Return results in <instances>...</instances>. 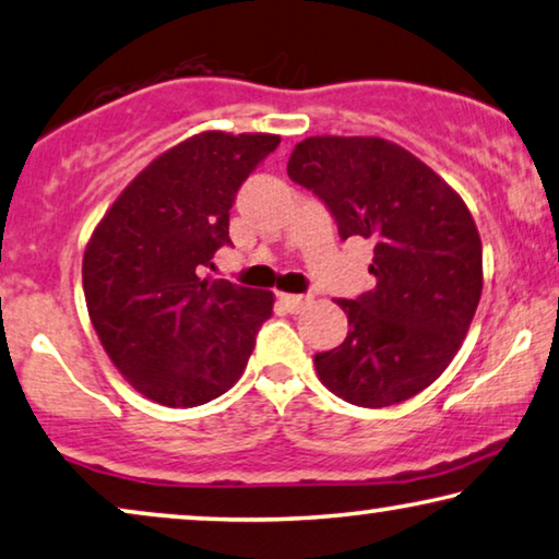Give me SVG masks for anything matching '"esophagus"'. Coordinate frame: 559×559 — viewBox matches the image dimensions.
<instances>
[{
  "mask_svg": "<svg viewBox=\"0 0 559 559\" xmlns=\"http://www.w3.org/2000/svg\"><path fill=\"white\" fill-rule=\"evenodd\" d=\"M281 304L286 306L290 313H296V311H301L306 304H309V296H304V294H281Z\"/></svg>",
  "mask_w": 559,
  "mask_h": 559,
  "instance_id": "34e87169",
  "label": "esophagus"
}]
</instances>
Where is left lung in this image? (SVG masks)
<instances>
[{
  "label": "left lung",
  "instance_id": "left-lung-1",
  "mask_svg": "<svg viewBox=\"0 0 559 559\" xmlns=\"http://www.w3.org/2000/svg\"><path fill=\"white\" fill-rule=\"evenodd\" d=\"M288 177L317 194L340 238L374 240V290L340 298L349 332L313 357L319 380L359 407H388L436 382L481 298V238L463 200L403 146L311 136Z\"/></svg>",
  "mask_w": 559,
  "mask_h": 559
}]
</instances>
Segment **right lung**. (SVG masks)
Segmentation results:
<instances>
[{"label": "right lung", "instance_id": "add662e5", "mask_svg": "<svg viewBox=\"0 0 559 559\" xmlns=\"http://www.w3.org/2000/svg\"><path fill=\"white\" fill-rule=\"evenodd\" d=\"M281 144L207 131L154 159L106 212L83 255L85 304L121 374L154 403L194 407L240 380L273 294L204 278L230 242L242 182Z\"/></svg>", "mask_w": 559, "mask_h": 559}]
</instances>
